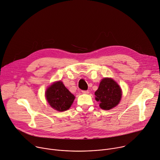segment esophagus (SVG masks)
<instances>
[{
    "instance_id": "obj_1",
    "label": "esophagus",
    "mask_w": 160,
    "mask_h": 160,
    "mask_svg": "<svg viewBox=\"0 0 160 160\" xmlns=\"http://www.w3.org/2000/svg\"><path fill=\"white\" fill-rule=\"evenodd\" d=\"M82 93L83 94H88V93H89V92H88V90H82Z\"/></svg>"
}]
</instances>
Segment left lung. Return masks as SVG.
I'll return each instance as SVG.
<instances>
[{"label": "left lung", "instance_id": "left-lung-1", "mask_svg": "<svg viewBox=\"0 0 160 160\" xmlns=\"http://www.w3.org/2000/svg\"><path fill=\"white\" fill-rule=\"evenodd\" d=\"M122 90L120 86L112 78H104L95 92V100L99 102V106L105 110L111 109L117 106L122 98Z\"/></svg>", "mask_w": 160, "mask_h": 160}]
</instances>
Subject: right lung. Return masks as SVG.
I'll return each instance as SVG.
<instances>
[{"label": "right lung", "instance_id": "1", "mask_svg": "<svg viewBox=\"0 0 160 160\" xmlns=\"http://www.w3.org/2000/svg\"><path fill=\"white\" fill-rule=\"evenodd\" d=\"M45 97L49 105L58 112L67 111L75 99V96L61 81L53 82L47 88Z\"/></svg>", "mask_w": 160, "mask_h": 160}]
</instances>
